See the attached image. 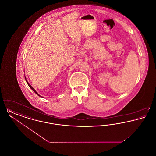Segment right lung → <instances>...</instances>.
I'll return each instance as SVG.
<instances>
[{
    "mask_svg": "<svg viewBox=\"0 0 156 156\" xmlns=\"http://www.w3.org/2000/svg\"><path fill=\"white\" fill-rule=\"evenodd\" d=\"M26 82H27V84H28V85H29V87H30V88H31V89H32V90H33V91H34V92H35V93H36V94H37V95H38V96H39V97H41V96H40V95H38V93H37V92H36V90H35V89H34V88H33V87H31V85H30V84H29V82H27V80H26Z\"/></svg>",
    "mask_w": 156,
    "mask_h": 156,
    "instance_id": "1",
    "label": "right lung"
}]
</instances>
